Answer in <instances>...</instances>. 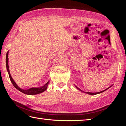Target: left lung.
<instances>
[{
	"label": "left lung",
	"instance_id": "8db88e82",
	"mask_svg": "<svg viewBox=\"0 0 126 126\" xmlns=\"http://www.w3.org/2000/svg\"><path fill=\"white\" fill-rule=\"evenodd\" d=\"M76 87V88H77V89H79V90H81V91H82L81 89H79V88L77 87H76V86H75ZM111 87V86H110ZM110 87H109L108 88H107V89H105V90H103V91H101V92H97V93H90V92H84V93H86V94H89V95H96V94H100V93H102V92H104V91L105 90H107L108 89H109V88Z\"/></svg>",
	"mask_w": 126,
	"mask_h": 126
}]
</instances>
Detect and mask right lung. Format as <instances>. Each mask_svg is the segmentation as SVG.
I'll return each mask as SVG.
<instances>
[{"mask_svg": "<svg viewBox=\"0 0 126 126\" xmlns=\"http://www.w3.org/2000/svg\"><path fill=\"white\" fill-rule=\"evenodd\" d=\"M8 53H9V51H7L6 53V65L7 70L8 71V73H9V77L11 81L13 86H14L16 89H18V90H19L20 92H21L22 93L25 94H27V95H36V94H40L42 92H43L45 90H47V85L49 84V81H48L47 83L44 85V86H43L42 87H39V88H31L30 89H29L27 90H24L19 87L17 85V84L14 81V80L13 79L11 76L9 68V64H8V63H9V58H8V55L9 54H8Z\"/></svg>", "mask_w": 126, "mask_h": 126, "instance_id": "add662e5", "label": "right lung"}]
</instances>
